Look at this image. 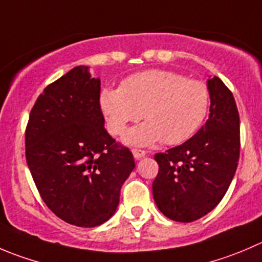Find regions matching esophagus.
I'll use <instances>...</instances> for the list:
<instances>
[{"mask_svg": "<svg viewBox=\"0 0 262 262\" xmlns=\"http://www.w3.org/2000/svg\"><path fill=\"white\" fill-rule=\"evenodd\" d=\"M146 155H147V152L143 151V149H138V148H134V149H133V156H134V159L139 160V159H142V157L146 156Z\"/></svg>", "mask_w": 262, "mask_h": 262, "instance_id": "34e87169", "label": "esophagus"}]
</instances>
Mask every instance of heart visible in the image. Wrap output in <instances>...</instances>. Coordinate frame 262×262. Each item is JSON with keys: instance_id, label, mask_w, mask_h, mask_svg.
I'll use <instances>...</instances> for the list:
<instances>
[{"instance_id": "heart-1", "label": "heart", "mask_w": 262, "mask_h": 262, "mask_svg": "<svg viewBox=\"0 0 262 262\" xmlns=\"http://www.w3.org/2000/svg\"><path fill=\"white\" fill-rule=\"evenodd\" d=\"M100 106L108 132L118 137L143 114L146 121L128 132L126 143L179 144L189 139L206 119L210 91L201 80L167 70H148L126 78L121 88L103 90Z\"/></svg>"}]
</instances>
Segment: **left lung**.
<instances>
[{
	"mask_svg": "<svg viewBox=\"0 0 262 262\" xmlns=\"http://www.w3.org/2000/svg\"><path fill=\"white\" fill-rule=\"evenodd\" d=\"M210 115L187 142L155 155L154 200L169 219L190 223L209 214L227 193L239 160V115L233 93L217 77L207 80Z\"/></svg>",
	"mask_w": 262,
	"mask_h": 262,
	"instance_id": "1",
	"label": "left lung"
}]
</instances>
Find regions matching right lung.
I'll return each mask as SVG.
<instances>
[{
	"mask_svg": "<svg viewBox=\"0 0 262 262\" xmlns=\"http://www.w3.org/2000/svg\"><path fill=\"white\" fill-rule=\"evenodd\" d=\"M101 80L75 67L45 88L25 129V156L48 209L69 224L93 228L116 211L136 167L129 148L106 132Z\"/></svg>",
	"mask_w": 262,
	"mask_h": 262,
	"instance_id": "obj_1",
	"label": "right lung"
}]
</instances>
